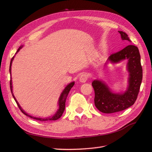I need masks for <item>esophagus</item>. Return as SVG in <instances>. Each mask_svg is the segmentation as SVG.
Here are the masks:
<instances>
[{
  "label": "esophagus",
  "mask_w": 152,
  "mask_h": 152,
  "mask_svg": "<svg viewBox=\"0 0 152 152\" xmlns=\"http://www.w3.org/2000/svg\"><path fill=\"white\" fill-rule=\"evenodd\" d=\"M87 79H88V75L87 73H82L79 78V80L81 82H86Z\"/></svg>",
  "instance_id": "esophagus-1"
}]
</instances>
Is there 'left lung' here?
<instances>
[{
    "mask_svg": "<svg viewBox=\"0 0 152 152\" xmlns=\"http://www.w3.org/2000/svg\"><path fill=\"white\" fill-rule=\"evenodd\" d=\"M122 40L131 42L125 32L118 31ZM127 59V68L129 73V86L123 93H114L103 82L95 80L92 82L94 90V104L100 112L112 113L122 111L134 104L138 95L142 78V69L139 49L135 45H128L120 51L113 53L108 60L117 63Z\"/></svg>",
    "mask_w": 152,
    "mask_h": 152,
    "instance_id": "obj_1",
    "label": "left lung"
}]
</instances>
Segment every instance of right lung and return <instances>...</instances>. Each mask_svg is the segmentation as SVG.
I'll list each match as a JSON object with an SVG mask.
<instances>
[{
	"mask_svg": "<svg viewBox=\"0 0 152 152\" xmlns=\"http://www.w3.org/2000/svg\"><path fill=\"white\" fill-rule=\"evenodd\" d=\"M22 48V46L20 47L19 49H18L17 52L16 53V54L19 51V50H20V49ZM14 59V56L12 58L11 60V63H10V74H11V65H12V60ZM75 84V82H71V83L69 84L68 85L66 86V87L65 88V89L63 90V91L62 92V93L61 94V96L60 97H59V102H58V105H59V108L58 110V111L56 112V113H55L53 116L50 117H47V118H40V117H33V116H31L30 115H28V113H26L21 108V107H20V105L19 104V103H18V102H17V100L16 99L15 96H14L13 93H12V80H11H11H10V88H11V93H12V95L13 96L14 99H15V100L16 101V102L18 106V107L20 108V110L21 111V112L23 113H24L25 115H26L27 117H29L31 118H34V119H35V120H37V121H56L58 120V118H60L62 115V114L63 113V112L65 111V102H66V97L67 96L69 93V92H70V89L73 86V85Z\"/></svg>",
	"mask_w": 152,
	"mask_h": 152,
	"instance_id": "right-lung-1",
	"label": "right lung"
}]
</instances>
